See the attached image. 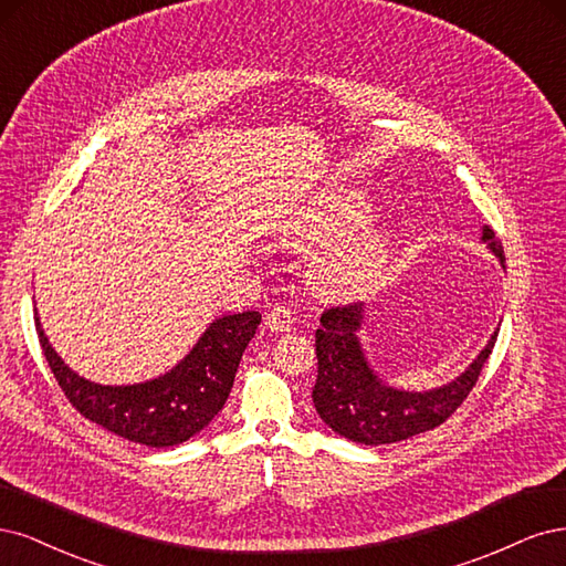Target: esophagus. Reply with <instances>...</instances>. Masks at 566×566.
Masks as SVG:
<instances>
[{
    "label": "esophagus",
    "mask_w": 566,
    "mask_h": 566,
    "mask_svg": "<svg viewBox=\"0 0 566 566\" xmlns=\"http://www.w3.org/2000/svg\"><path fill=\"white\" fill-rule=\"evenodd\" d=\"M291 324H294V317H291V310L284 305L277 307H270L268 315H265V326L270 332H289Z\"/></svg>",
    "instance_id": "1"
}]
</instances>
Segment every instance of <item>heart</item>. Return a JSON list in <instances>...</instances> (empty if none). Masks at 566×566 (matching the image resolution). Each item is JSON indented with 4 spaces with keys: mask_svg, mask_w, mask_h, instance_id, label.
<instances>
[{
    "mask_svg": "<svg viewBox=\"0 0 566 566\" xmlns=\"http://www.w3.org/2000/svg\"><path fill=\"white\" fill-rule=\"evenodd\" d=\"M371 207L359 192H324L291 218L286 240L301 251L329 247L367 223ZM392 256V237L386 230H367L353 240L326 249L310 265V282L324 296H364L382 280Z\"/></svg>",
    "mask_w": 566,
    "mask_h": 566,
    "instance_id": "b5f03b06",
    "label": "heart"
}]
</instances>
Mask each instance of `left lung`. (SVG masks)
<instances>
[{"label": "left lung", "mask_w": 566, "mask_h": 566, "mask_svg": "<svg viewBox=\"0 0 566 566\" xmlns=\"http://www.w3.org/2000/svg\"><path fill=\"white\" fill-rule=\"evenodd\" d=\"M482 242L505 268L503 247L496 232L482 230ZM364 319L361 303L324 310L317 345V380L313 402L322 421L334 432L359 444H392L442 426L475 388L499 332L489 338L478 359L451 382L428 392H405L386 386L367 364L357 332Z\"/></svg>", "instance_id": "8db88e82"}]
</instances>
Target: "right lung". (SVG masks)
<instances>
[{"mask_svg":"<svg viewBox=\"0 0 566 566\" xmlns=\"http://www.w3.org/2000/svg\"><path fill=\"white\" fill-rule=\"evenodd\" d=\"M34 324L53 376L84 418L136 444L174 447L205 430L223 409L261 315L249 310L218 317L178 367L136 386H101L77 376L51 348L40 319Z\"/></svg>","mask_w":566,"mask_h":566,"instance_id":"obj_1","label":"right lung"}]
</instances>
